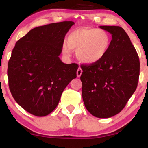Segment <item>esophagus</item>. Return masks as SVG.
Segmentation results:
<instances>
[{"mask_svg": "<svg viewBox=\"0 0 148 148\" xmlns=\"http://www.w3.org/2000/svg\"><path fill=\"white\" fill-rule=\"evenodd\" d=\"M83 72V70L81 69V67H79V69H77V72H76V74H77V77H80L81 75V74H82Z\"/></svg>", "mask_w": 148, "mask_h": 148, "instance_id": "34e87169", "label": "esophagus"}]
</instances>
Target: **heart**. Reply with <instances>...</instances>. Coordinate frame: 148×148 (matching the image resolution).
<instances>
[{
    "instance_id": "heart-1",
    "label": "heart",
    "mask_w": 148,
    "mask_h": 148,
    "mask_svg": "<svg viewBox=\"0 0 148 148\" xmlns=\"http://www.w3.org/2000/svg\"><path fill=\"white\" fill-rule=\"evenodd\" d=\"M111 44V35L104 30L80 27L69 33L67 43L62 45V52L69 56L76 50V56L85 64H95L106 56Z\"/></svg>"
}]
</instances>
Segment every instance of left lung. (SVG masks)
Segmentation results:
<instances>
[{
  "instance_id": "left-lung-1",
  "label": "left lung",
  "mask_w": 148,
  "mask_h": 148,
  "mask_svg": "<svg viewBox=\"0 0 148 148\" xmlns=\"http://www.w3.org/2000/svg\"><path fill=\"white\" fill-rule=\"evenodd\" d=\"M111 34L109 49L101 60L81 64L83 100L92 115L108 118L123 109L138 86L140 62L130 37L123 28L101 25Z\"/></svg>"
}]
</instances>
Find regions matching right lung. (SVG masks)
I'll return each mask as SVG.
<instances>
[{
    "label": "right lung",
    "mask_w": 148,
    "mask_h": 148,
    "mask_svg": "<svg viewBox=\"0 0 148 148\" xmlns=\"http://www.w3.org/2000/svg\"><path fill=\"white\" fill-rule=\"evenodd\" d=\"M73 21L30 30L16 42L8 62L9 88L15 101L28 113L46 116L56 108L61 95L76 78L77 64H64L59 56Z\"/></svg>",
    "instance_id": "1"
}]
</instances>
